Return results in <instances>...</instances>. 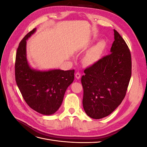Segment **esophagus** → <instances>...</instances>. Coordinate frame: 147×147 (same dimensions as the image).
Returning <instances> with one entry per match:
<instances>
[{"label":"esophagus","mask_w":147,"mask_h":147,"mask_svg":"<svg viewBox=\"0 0 147 147\" xmlns=\"http://www.w3.org/2000/svg\"><path fill=\"white\" fill-rule=\"evenodd\" d=\"M81 77V74H80L79 72H77L76 74H75V78H76L77 79H80Z\"/></svg>","instance_id":"34e87169"}]
</instances>
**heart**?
Listing matches in <instances>:
<instances>
[{
    "label": "heart",
    "instance_id": "1",
    "mask_svg": "<svg viewBox=\"0 0 147 147\" xmlns=\"http://www.w3.org/2000/svg\"><path fill=\"white\" fill-rule=\"evenodd\" d=\"M105 48V43L103 41H100L92 47L83 56V64L88 66H91L96 64L103 54Z\"/></svg>",
    "mask_w": 147,
    "mask_h": 147
}]
</instances>
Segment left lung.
Here are the masks:
<instances>
[{
    "label": "left lung",
    "mask_w": 147,
    "mask_h": 147,
    "mask_svg": "<svg viewBox=\"0 0 147 147\" xmlns=\"http://www.w3.org/2000/svg\"><path fill=\"white\" fill-rule=\"evenodd\" d=\"M110 54L84 70L83 106L88 116L100 119L112 113L125 97L131 77V56L116 30Z\"/></svg>",
    "instance_id": "8db88e82"
}]
</instances>
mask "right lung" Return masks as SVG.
<instances>
[{"instance_id": "obj_1", "label": "right lung", "mask_w": 147, "mask_h": 147, "mask_svg": "<svg viewBox=\"0 0 147 147\" xmlns=\"http://www.w3.org/2000/svg\"><path fill=\"white\" fill-rule=\"evenodd\" d=\"M37 29L22 40L17 49L15 79L26 103L37 112L45 115L56 113L63 102L67 88L74 80V70L33 69L27 59L26 42Z\"/></svg>"}]
</instances>
